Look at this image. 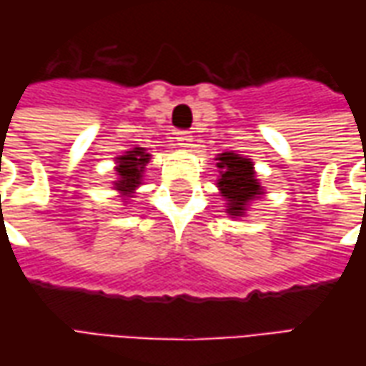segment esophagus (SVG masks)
<instances>
[{"label": "esophagus", "instance_id": "esophagus-1", "mask_svg": "<svg viewBox=\"0 0 366 366\" xmlns=\"http://www.w3.org/2000/svg\"><path fill=\"white\" fill-rule=\"evenodd\" d=\"M176 141H178V144L184 147V149H190L194 139H192L190 131H178V133H176Z\"/></svg>", "mask_w": 366, "mask_h": 366}]
</instances>
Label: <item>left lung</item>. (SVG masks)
<instances>
[{
    "instance_id": "obj_1",
    "label": "left lung",
    "mask_w": 366,
    "mask_h": 366,
    "mask_svg": "<svg viewBox=\"0 0 366 366\" xmlns=\"http://www.w3.org/2000/svg\"><path fill=\"white\" fill-rule=\"evenodd\" d=\"M217 160H219L217 188L227 202L225 212L233 217H243L249 204L264 194L261 182L254 176L253 162L251 159H245L235 152H222Z\"/></svg>"
}]
</instances>
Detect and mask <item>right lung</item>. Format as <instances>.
Instances as JSON below:
<instances>
[{
	"label": "right lung",
	"instance_id": "obj_1",
	"mask_svg": "<svg viewBox=\"0 0 366 366\" xmlns=\"http://www.w3.org/2000/svg\"><path fill=\"white\" fill-rule=\"evenodd\" d=\"M151 159V154L144 151L143 147H135L133 151H127L125 154L117 157V180L113 182V188L121 192L123 198H131L135 190L139 188V184L143 180V172L147 162Z\"/></svg>",
	"mask_w": 366,
	"mask_h": 366
}]
</instances>
